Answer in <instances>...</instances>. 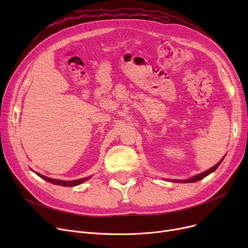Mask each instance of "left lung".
Wrapping results in <instances>:
<instances>
[{
    "label": "left lung",
    "mask_w": 248,
    "mask_h": 248,
    "mask_svg": "<svg viewBox=\"0 0 248 248\" xmlns=\"http://www.w3.org/2000/svg\"><path fill=\"white\" fill-rule=\"evenodd\" d=\"M222 160H223V159H222ZM222 160H221L218 164H216L214 167H212L211 169H209V170H207V171H205V172L202 173V174H199V175H197V176H195V177H193V178H190V179H188V180H186V181H183V182H186V183H190V182H196V181H199V180L205 178L206 176H208V175L211 174L212 172H214V171L216 170V169L219 167V165L221 164V162H222Z\"/></svg>",
    "instance_id": "left-lung-1"
}]
</instances>
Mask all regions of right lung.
<instances>
[{"instance_id": "add662e5", "label": "right lung", "mask_w": 248, "mask_h": 248, "mask_svg": "<svg viewBox=\"0 0 248 248\" xmlns=\"http://www.w3.org/2000/svg\"><path fill=\"white\" fill-rule=\"evenodd\" d=\"M37 175L39 177H41L42 179H44L45 181L47 182H50V183L52 184H55V185H60V186H65V187H73V186H76V185H79L81 184L82 182H85L86 180H88L90 178L89 177H86V178H82V179H78V180H73V181H62V180H55V179H52V178H48L46 176H43L41 174L37 173Z\"/></svg>"}]
</instances>
